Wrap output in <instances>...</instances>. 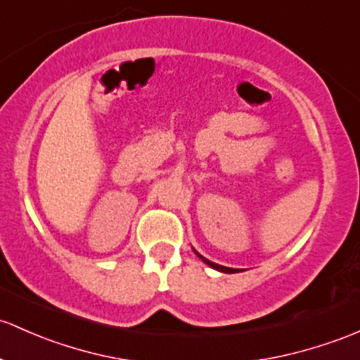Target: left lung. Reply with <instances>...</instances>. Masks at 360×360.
Here are the masks:
<instances>
[{
    "label": "left lung",
    "mask_w": 360,
    "mask_h": 360,
    "mask_svg": "<svg viewBox=\"0 0 360 360\" xmlns=\"http://www.w3.org/2000/svg\"><path fill=\"white\" fill-rule=\"evenodd\" d=\"M195 253L200 257V259L203 260V262L207 264V266H210L212 269H217V271H221V272H228V274H233V272H238V269H231V267H224V266H219V264H215V262H210L209 259H205V257H202L198 252H195Z\"/></svg>",
    "instance_id": "8db88e82"
}]
</instances>
